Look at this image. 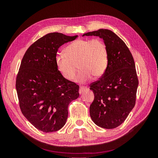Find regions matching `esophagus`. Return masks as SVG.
Wrapping results in <instances>:
<instances>
[{
  "instance_id": "1",
  "label": "esophagus",
  "mask_w": 158,
  "mask_h": 158,
  "mask_svg": "<svg viewBox=\"0 0 158 158\" xmlns=\"http://www.w3.org/2000/svg\"><path fill=\"white\" fill-rule=\"evenodd\" d=\"M88 90V89L85 88V87H80V89H79V94L81 95L83 93H84L85 91Z\"/></svg>"
}]
</instances>
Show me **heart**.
<instances>
[{
    "mask_svg": "<svg viewBox=\"0 0 158 158\" xmlns=\"http://www.w3.org/2000/svg\"><path fill=\"white\" fill-rule=\"evenodd\" d=\"M65 54L59 52L55 56L57 70L66 80L74 78L76 65L79 69L75 81L88 82L94 76L99 78L106 73L108 65V50L105 42L97 38L78 40L65 48Z\"/></svg>",
    "mask_w": 158,
    "mask_h": 158,
    "instance_id": "1",
    "label": "heart"
}]
</instances>
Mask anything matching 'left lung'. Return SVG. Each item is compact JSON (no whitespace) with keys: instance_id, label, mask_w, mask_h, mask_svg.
<instances>
[{"instance_id":"obj_1","label":"left lung","mask_w":158,"mask_h":158,"mask_svg":"<svg viewBox=\"0 0 158 158\" xmlns=\"http://www.w3.org/2000/svg\"><path fill=\"white\" fill-rule=\"evenodd\" d=\"M84 35L102 38L108 50L106 73L89 85L94 94L90 117L100 127L114 128L125 121L135 106L138 79L135 60L125 43L111 30L100 29Z\"/></svg>"}]
</instances>
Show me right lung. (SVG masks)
Here are the masks:
<instances>
[{"label":"right lung","instance_id":"add662e5","mask_svg":"<svg viewBox=\"0 0 158 158\" xmlns=\"http://www.w3.org/2000/svg\"><path fill=\"white\" fill-rule=\"evenodd\" d=\"M77 37L48 33L23 56L16 80L19 105L23 116L41 131L60 130L67 119L69 105L79 97L78 85L63 78L55 64L58 49Z\"/></svg>","mask_w":158,"mask_h":158}]
</instances>
